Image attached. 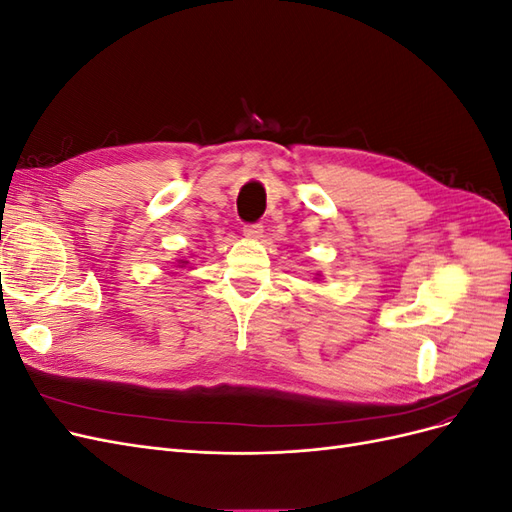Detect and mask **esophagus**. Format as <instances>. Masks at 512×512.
Here are the masks:
<instances>
[{"instance_id":"1","label":"esophagus","mask_w":512,"mask_h":512,"mask_svg":"<svg viewBox=\"0 0 512 512\" xmlns=\"http://www.w3.org/2000/svg\"><path fill=\"white\" fill-rule=\"evenodd\" d=\"M243 237L245 239H260L262 237V226L260 224H247V226H243Z\"/></svg>"}]
</instances>
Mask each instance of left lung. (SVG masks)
<instances>
[{"label": "left lung", "mask_w": 512, "mask_h": 512, "mask_svg": "<svg viewBox=\"0 0 512 512\" xmlns=\"http://www.w3.org/2000/svg\"><path fill=\"white\" fill-rule=\"evenodd\" d=\"M320 277H322V275H320V273H316V277H314V280H320Z\"/></svg>", "instance_id": "obj_1"}]
</instances>
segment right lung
I'll return each instance as SVG.
<instances>
[{
    "label": "right lung",
    "mask_w": 512,
    "mask_h": 512,
    "mask_svg": "<svg viewBox=\"0 0 512 512\" xmlns=\"http://www.w3.org/2000/svg\"><path fill=\"white\" fill-rule=\"evenodd\" d=\"M173 267H175V269H185V267L192 269V267H190V260H185V258H177V260L173 262Z\"/></svg>",
    "instance_id": "right-lung-1"
}]
</instances>
